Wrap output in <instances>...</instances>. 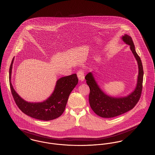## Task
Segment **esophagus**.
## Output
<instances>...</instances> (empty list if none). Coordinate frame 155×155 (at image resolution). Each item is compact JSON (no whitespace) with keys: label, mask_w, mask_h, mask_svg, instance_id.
Instances as JSON below:
<instances>
[{"label":"esophagus","mask_w":155,"mask_h":155,"mask_svg":"<svg viewBox=\"0 0 155 155\" xmlns=\"http://www.w3.org/2000/svg\"><path fill=\"white\" fill-rule=\"evenodd\" d=\"M77 77H78V80H80V81H83L84 80V79H85V77H84V71L83 70H80V71H78V72H77Z\"/></svg>","instance_id":"obj_1"}]
</instances>
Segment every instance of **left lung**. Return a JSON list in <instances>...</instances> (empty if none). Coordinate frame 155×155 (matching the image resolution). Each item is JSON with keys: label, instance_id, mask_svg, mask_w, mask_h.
Wrapping results in <instances>:
<instances>
[{"label": "left lung", "instance_id": "1", "mask_svg": "<svg viewBox=\"0 0 155 155\" xmlns=\"http://www.w3.org/2000/svg\"><path fill=\"white\" fill-rule=\"evenodd\" d=\"M122 40L130 45L132 53L137 62L139 74L135 89L130 94L122 97H114L107 95L99 87L91 72L88 73L85 78L90 87L89 103L93 111L103 118H111L118 116L131 110L139 101L142 91L143 69L142 61L136 52L131 37L125 34Z\"/></svg>", "mask_w": 155, "mask_h": 155}]
</instances>
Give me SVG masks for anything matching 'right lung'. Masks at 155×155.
Segmentation results:
<instances>
[{"mask_svg": "<svg viewBox=\"0 0 155 155\" xmlns=\"http://www.w3.org/2000/svg\"><path fill=\"white\" fill-rule=\"evenodd\" d=\"M13 58L9 68V84L13 99L19 108L25 114L36 119L49 121L59 117L64 113L69 95L78 82L77 74L63 77L57 80L55 89L43 102L31 103L22 98L11 83Z\"/></svg>", "mask_w": 155, "mask_h": 155, "instance_id": "obj_1", "label": "right lung"}]
</instances>
